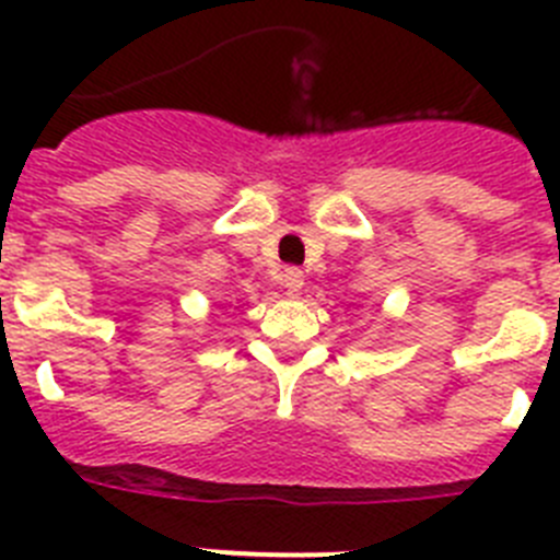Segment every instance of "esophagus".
Listing matches in <instances>:
<instances>
[{
  "label": "esophagus",
  "instance_id": "obj_1",
  "mask_svg": "<svg viewBox=\"0 0 560 560\" xmlns=\"http://www.w3.org/2000/svg\"><path fill=\"white\" fill-rule=\"evenodd\" d=\"M283 285L291 291V294H296V291L303 289V269H296V266H285Z\"/></svg>",
  "mask_w": 560,
  "mask_h": 560
}]
</instances>
